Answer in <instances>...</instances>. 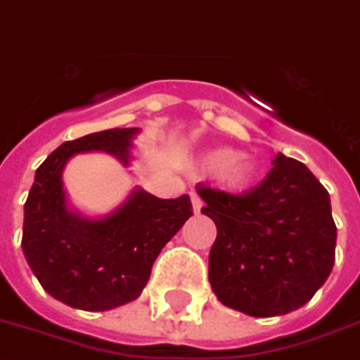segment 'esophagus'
Masks as SVG:
<instances>
[{
    "mask_svg": "<svg viewBox=\"0 0 360 360\" xmlns=\"http://www.w3.org/2000/svg\"><path fill=\"white\" fill-rule=\"evenodd\" d=\"M191 207H193V212H195V214L201 212L202 201H201V197L197 195V193H191Z\"/></svg>",
    "mask_w": 360,
    "mask_h": 360,
    "instance_id": "34e87169",
    "label": "esophagus"
}]
</instances>
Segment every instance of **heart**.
Returning <instances> with one entry per match:
<instances>
[{
    "label": "heart",
    "instance_id": "1",
    "mask_svg": "<svg viewBox=\"0 0 360 360\" xmlns=\"http://www.w3.org/2000/svg\"><path fill=\"white\" fill-rule=\"evenodd\" d=\"M197 167L202 170H218V182L233 191L247 190L258 178L256 163L247 155H239V151L233 148H212L202 151L197 159Z\"/></svg>",
    "mask_w": 360,
    "mask_h": 360
}]
</instances>
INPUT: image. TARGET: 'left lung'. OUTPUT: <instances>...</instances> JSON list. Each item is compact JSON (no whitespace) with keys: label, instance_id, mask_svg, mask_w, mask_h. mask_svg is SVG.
<instances>
[{"label":"left lung","instance_id":"obj_1","mask_svg":"<svg viewBox=\"0 0 360 360\" xmlns=\"http://www.w3.org/2000/svg\"><path fill=\"white\" fill-rule=\"evenodd\" d=\"M260 186L243 195L197 184L216 224L209 281L221 304L250 317L300 309L328 279L336 252L330 195L296 159L277 153Z\"/></svg>","mask_w":360,"mask_h":360}]
</instances>
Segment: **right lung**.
Masks as SVG:
<instances>
[{"instance_id": "obj_1", "label": "right lung", "mask_w": 360, "mask_h": 360, "mask_svg": "<svg viewBox=\"0 0 360 360\" xmlns=\"http://www.w3.org/2000/svg\"><path fill=\"white\" fill-rule=\"evenodd\" d=\"M139 132L110 129L64 142L36 170L22 250L45 292L70 307L108 311L139 298L159 252L193 214L190 195L159 199L139 186L106 216L89 218L70 205L62 180L68 161L104 151L129 167Z\"/></svg>"}]
</instances>
